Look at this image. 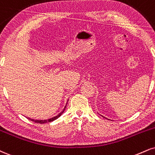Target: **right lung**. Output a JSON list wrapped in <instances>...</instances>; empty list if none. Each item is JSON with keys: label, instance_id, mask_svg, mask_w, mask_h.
I'll return each instance as SVG.
<instances>
[{"label": "right lung", "instance_id": "add662e5", "mask_svg": "<svg viewBox=\"0 0 155 155\" xmlns=\"http://www.w3.org/2000/svg\"><path fill=\"white\" fill-rule=\"evenodd\" d=\"M66 107H65V108H66ZM65 108L64 109H63V110L61 112V113H59L58 115H56V116L55 117H53V118H50V119H48V120H33V119H29V120H31V121H34V122H35V123H37V124H46V123H48V122H51V121H53V120H56L57 118H58L60 116H61V115H62V113H63V112H64V110H65Z\"/></svg>", "mask_w": 155, "mask_h": 155}]
</instances>
